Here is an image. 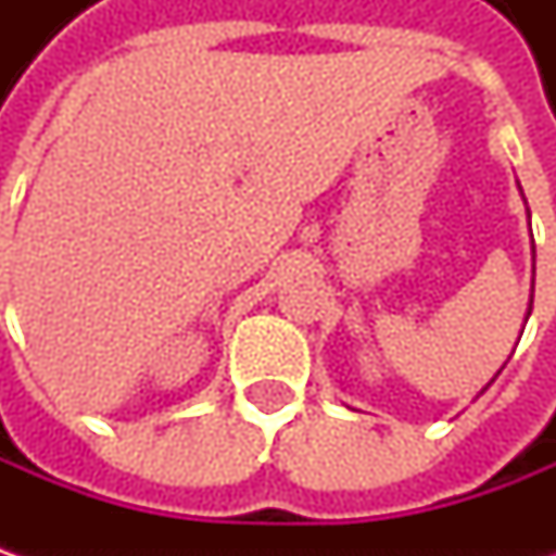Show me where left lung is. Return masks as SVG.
I'll return each instance as SVG.
<instances>
[{"label": "left lung", "mask_w": 556, "mask_h": 556, "mask_svg": "<svg viewBox=\"0 0 556 556\" xmlns=\"http://www.w3.org/2000/svg\"><path fill=\"white\" fill-rule=\"evenodd\" d=\"M529 312H532V306H529ZM529 312H526V318H529ZM495 377H498V374H495ZM495 377H492V380H495ZM492 380H489V383H485L482 390H489V387H492Z\"/></svg>", "instance_id": "8db88e82"}]
</instances>
